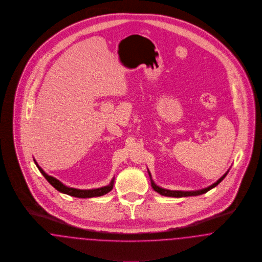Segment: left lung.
<instances>
[{"label": "left lung", "instance_id": "8db88e82", "mask_svg": "<svg viewBox=\"0 0 262 262\" xmlns=\"http://www.w3.org/2000/svg\"><path fill=\"white\" fill-rule=\"evenodd\" d=\"M148 172H149V176H150V178H151V187H152V189L155 190V191H157L158 193H160L161 195H163V196H168V197H187V196H197V195H201V194H204V193L208 192L210 189H212V188H214V187H216L219 183H220L221 181L223 180V179L226 178V176L228 174V172H229V170L220 179H218L215 183H213L212 185H210V186H208L206 188H203V189H200V190H196V191H180V190H168V189H165V188H162V187H160V186H158L154 181H152V179H151V173H150V171H149V169H148Z\"/></svg>", "mask_w": 262, "mask_h": 262}]
</instances>
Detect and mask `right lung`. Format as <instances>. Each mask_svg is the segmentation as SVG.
<instances>
[{
	"mask_svg": "<svg viewBox=\"0 0 262 262\" xmlns=\"http://www.w3.org/2000/svg\"><path fill=\"white\" fill-rule=\"evenodd\" d=\"M36 166L38 167V169L40 170L43 177L46 179V180L55 188L59 192L65 193L68 194L70 196H74V197H78V198H92V197H98V196H102L106 193L111 191V189L113 188V183H114V179H112L111 183L106 186L103 187H99L96 189H77V188H73V187H68L66 185H64L61 181H59L58 179L48 176L41 167L36 163L35 160H33Z\"/></svg>",
	"mask_w": 262,
	"mask_h": 262,
	"instance_id": "obj_1",
	"label": "right lung"
}]
</instances>
